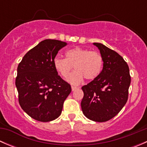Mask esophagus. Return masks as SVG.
<instances>
[{
	"mask_svg": "<svg viewBox=\"0 0 147 147\" xmlns=\"http://www.w3.org/2000/svg\"><path fill=\"white\" fill-rule=\"evenodd\" d=\"M78 87H74V86H72V91H75L76 90H78Z\"/></svg>",
	"mask_w": 147,
	"mask_h": 147,
	"instance_id": "esophagus-1",
	"label": "esophagus"
}]
</instances>
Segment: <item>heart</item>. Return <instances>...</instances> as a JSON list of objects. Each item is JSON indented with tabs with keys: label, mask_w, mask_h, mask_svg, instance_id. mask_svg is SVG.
I'll use <instances>...</instances> for the list:
<instances>
[{
	"label": "heart",
	"mask_w": 147,
	"mask_h": 147,
	"mask_svg": "<svg viewBox=\"0 0 147 147\" xmlns=\"http://www.w3.org/2000/svg\"><path fill=\"white\" fill-rule=\"evenodd\" d=\"M66 58L57 56L54 58L55 69L63 78H66L72 67L75 70L67 78L72 84H80L86 78L92 80L100 75L103 65L101 55L95 51H90L82 47H75L66 51Z\"/></svg>",
	"instance_id": "heart-1"
}]
</instances>
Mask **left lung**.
I'll return each instance as SVG.
<instances>
[{"instance_id":"obj_1","label":"left lung","mask_w":147,"mask_h":147,"mask_svg":"<svg viewBox=\"0 0 147 147\" xmlns=\"http://www.w3.org/2000/svg\"><path fill=\"white\" fill-rule=\"evenodd\" d=\"M93 44L100 50L103 68L97 78L82 87L81 107L89 119L104 122L116 116L127 103L131 77L128 65L117 52L103 44Z\"/></svg>"}]
</instances>
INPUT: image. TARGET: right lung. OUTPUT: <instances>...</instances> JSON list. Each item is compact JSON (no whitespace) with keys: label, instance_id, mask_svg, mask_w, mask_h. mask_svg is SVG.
<instances>
[{"label":"right lung","instance_id":"obj_1","mask_svg":"<svg viewBox=\"0 0 147 147\" xmlns=\"http://www.w3.org/2000/svg\"><path fill=\"white\" fill-rule=\"evenodd\" d=\"M66 45L57 40H44L30 50L18 66L16 86L19 104L37 121L57 119L71 92L70 84L58 75L53 65L58 51Z\"/></svg>","mask_w":147,"mask_h":147}]
</instances>
